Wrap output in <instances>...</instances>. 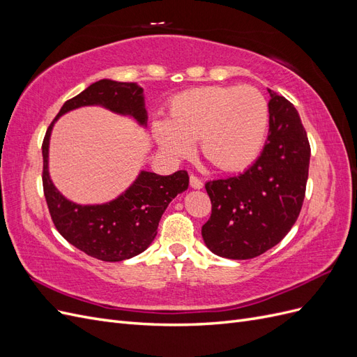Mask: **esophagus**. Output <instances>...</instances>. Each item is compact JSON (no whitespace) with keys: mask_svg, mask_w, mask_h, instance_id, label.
<instances>
[{"mask_svg":"<svg viewBox=\"0 0 357 357\" xmlns=\"http://www.w3.org/2000/svg\"><path fill=\"white\" fill-rule=\"evenodd\" d=\"M190 186L193 189H202L204 188V183L201 178H198L197 176H190Z\"/></svg>","mask_w":357,"mask_h":357,"instance_id":"1","label":"esophagus"}]
</instances>
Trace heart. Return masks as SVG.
Wrapping results in <instances>:
<instances>
[{
  "mask_svg": "<svg viewBox=\"0 0 357 357\" xmlns=\"http://www.w3.org/2000/svg\"><path fill=\"white\" fill-rule=\"evenodd\" d=\"M268 128V101L253 86H201L176 95L169 119H156L152 132L171 156L188 158L199 139L211 164L235 171L259 156Z\"/></svg>",
  "mask_w": 357,
  "mask_h": 357,
  "instance_id": "obj_1",
  "label": "heart"
}]
</instances>
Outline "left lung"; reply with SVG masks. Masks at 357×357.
<instances>
[{"label":"left lung","instance_id":"8db88e82","mask_svg":"<svg viewBox=\"0 0 357 357\" xmlns=\"http://www.w3.org/2000/svg\"><path fill=\"white\" fill-rule=\"evenodd\" d=\"M269 135L261 156L243 174L205 183L211 215L202 226L210 250L252 259L282 241L305 198L310 143L290 101L268 89Z\"/></svg>","mask_w":357,"mask_h":357}]
</instances>
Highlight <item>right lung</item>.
Masks as SVG:
<instances>
[{"instance_id": "1", "label": "right lung", "mask_w": 357, "mask_h": 357, "mask_svg": "<svg viewBox=\"0 0 357 357\" xmlns=\"http://www.w3.org/2000/svg\"><path fill=\"white\" fill-rule=\"evenodd\" d=\"M86 105H101L113 113L131 116L142 126L147 125L143 88L137 83L109 79L92 83L63 104L47 128L41 146L43 189L52 220L63 238L100 261L121 262L143 253L152 244L162 214L178 193L188 189L189 176L186 171L171 176L142 171L132 185L110 202L82 205L67 199L49 176L50 134L62 114Z\"/></svg>"}]
</instances>
